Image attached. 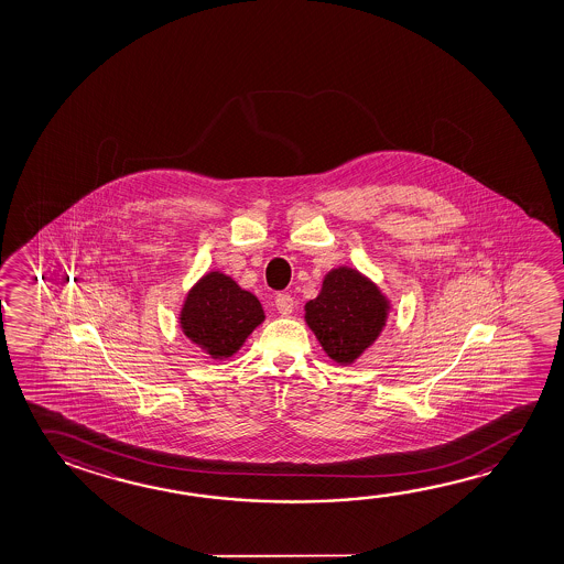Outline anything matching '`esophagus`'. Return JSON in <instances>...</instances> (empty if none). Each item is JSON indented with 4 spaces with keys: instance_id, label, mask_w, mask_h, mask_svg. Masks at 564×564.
<instances>
[{
    "instance_id": "1",
    "label": "esophagus",
    "mask_w": 564,
    "mask_h": 564,
    "mask_svg": "<svg viewBox=\"0 0 564 564\" xmlns=\"http://www.w3.org/2000/svg\"><path fill=\"white\" fill-rule=\"evenodd\" d=\"M275 308H278L279 313L283 314V316H289V314L293 313V308H295L293 296L286 295V293H279V295L275 296Z\"/></svg>"
}]
</instances>
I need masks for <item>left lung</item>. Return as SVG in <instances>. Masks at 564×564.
Masks as SVG:
<instances>
[{"label": "left lung", "instance_id": "1", "mask_svg": "<svg viewBox=\"0 0 564 564\" xmlns=\"http://www.w3.org/2000/svg\"><path fill=\"white\" fill-rule=\"evenodd\" d=\"M391 311L388 296L358 269L340 265L305 305V321L330 360L348 366L378 340Z\"/></svg>", "mask_w": 564, "mask_h": 564}]
</instances>
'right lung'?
<instances>
[{
	"label": "right lung",
	"mask_w": 564,
	"mask_h": 564,
	"mask_svg": "<svg viewBox=\"0 0 564 564\" xmlns=\"http://www.w3.org/2000/svg\"><path fill=\"white\" fill-rule=\"evenodd\" d=\"M265 321L258 296L223 271H208L186 293L181 330L213 360H226Z\"/></svg>",
	"instance_id": "add662e5"
}]
</instances>
